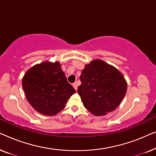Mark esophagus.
<instances>
[{"mask_svg":"<svg viewBox=\"0 0 156 156\" xmlns=\"http://www.w3.org/2000/svg\"><path fill=\"white\" fill-rule=\"evenodd\" d=\"M72 86L74 88L75 90H77V87H78V82H74L73 83V84H72Z\"/></svg>","mask_w":156,"mask_h":156,"instance_id":"1","label":"esophagus"}]
</instances>
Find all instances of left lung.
Masks as SVG:
<instances>
[{"instance_id": "left-lung-1", "label": "left lung", "mask_w": 156, "mask_h": 156, "mask_svg": "<svg viewBox=\"0 0 156 156\" xmlns=\"http://www.w3.org/2000/svg\"><path fill=\"white\" fill-rule=\"evenodd\" d=\"M77 91L84 107L95 116H104L118 107L127 90L122 74L97 59L85 65Z\"/></svg>"}]
</instances>
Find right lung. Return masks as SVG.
Here are the masks:
<instances>
[{
    "mask_svg": "<svg viewBox=\"0 0 156 156\" xmlns=\"http://www.w3.org/2000/svg\"><path fill=\"white\" fill-rule=\"evenodd\" d=\"M22 84L30 104L47 116H53L62 110L76 92L58 62L35 65L25 74Z\"/></svg>",
    "mask_w": 156,
    "mask_h": 156,
    "instance_id": "right-lung-1",
    "label": "right lung"
}]
</instances>
